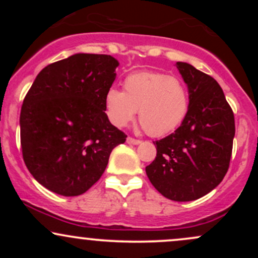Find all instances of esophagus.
I'll return each instance as SVG.
<instances>
[{"instance_id": "34e87169", "label": "esophagus", "mask_w": 258, "mask_h": 258, "mask_svg": "<svg viewBox=\"0 0 258 258\" xmlns=\"http://www.w3.org/2000/svg\"><path fill=\"white\" fill-rule=\"evenodd\" d=\"M127 143L128 144H139L141 143V141H139V139H136V138H133V137H127Z\"/></svg>"}]
</instances>
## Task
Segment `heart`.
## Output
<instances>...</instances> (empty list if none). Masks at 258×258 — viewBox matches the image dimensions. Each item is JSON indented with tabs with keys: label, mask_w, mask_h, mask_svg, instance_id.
Instances as JSON below:
<instances>
[{
	"label": "heart",
	"mask_w": 258,
	"mask_h": 258,
	"mask_svg": "<svg viewBox=\"0 0 258 258\" xmlns=\"http://www.w3.org/2000/svg\"><path fill=\"white\" fill-rule=\"evenodd\" d=\"M105 110L114 126L125 127L135 117L153 137H161L178 127L186 116L189 96L184 84L161 73L131 74L123 92L110 88L105 94Z\"/></svg>",
	"instance_id": "obj_1"
}]
</instances>
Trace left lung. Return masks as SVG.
<instances>
[{
	"mask_svg": "<svg viewBox=\"0 0 258 258\" xmlns=\"http://www.w3.org/2000/svg\"><path fill=\"white\" fill-rule=\"evenodd\" d=\"M189 88L182 125L155 141L156 158L146 167L156 190L173 201H191L215 189L229 168L235 121L221 86L193 65L176 64Z\"/></svg>",
	"mask_w": 258,
	"mask_h": 258,
	"instance_id": "obj_1",
	"label": "left lung"
}]
</instances>
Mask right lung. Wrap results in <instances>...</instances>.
<instances>
[{
	"instance_id": "right-lung-1",
	"label": "right lung",
	"mask_w": 258,
	"mask_h": 258,
	"mask_svg": "<svg viewBox=\"0 0 258 258\" xmlns=\"http://www.w3.org/2000/svg\"><path fill=\"white\" fill-rule=\"evenodd\" d=\"M117 60L79 53L47 65L20 111L23 159L40 184L63 197L87 191L104 173L111 150L127 136L105 114Z\"/></svg>"
}]
</instances>
